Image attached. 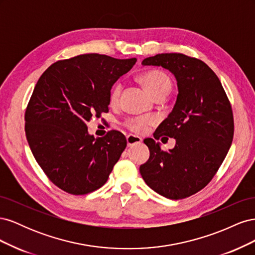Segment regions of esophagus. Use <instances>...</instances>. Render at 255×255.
Returning <instances> with one entry per match:
<instances>
[{
  "label": "esophagus",
  "instance_id": "34e87169",
  "mask_svg": "<svg viewBox=\"0 0 255 255\" xmlns=\"http://www.w3.org/2000/svg\"><path fill=\"white\" fill-rule=\"evenodd\" d=\"M141 138L138 137V136H135L133 134H129L127 136V141H128V145L130 146V145H134V144H137L141 142Z\"/></svg>",
  "mask_w": 255,
  "mask_h": 255
}]
</instances>
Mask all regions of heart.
<instances>
[{
    "mask_svg": "<svg viewBox=\"0 0 255 255\" xmlns=\"http://www.w3.org/2000/svg\"><path fill=\"white\" fill-rule=\"evenodd\" d=\"M141 84L149 94L155 98L159 95H168L171 90V81L168 76L158 70H149L142 73L139 78ZM122 90L121 84H116L111 91L110 100L111 103H117ZM153 123V119L150 117H141L136 119H128L126 126L135 133H143L149 126Z\"/></svg>",
    "mask_w": 255,
    "mask_h": 255,
    "instance_id": "heart-1",
    "label": "heart"
}]
</instances>
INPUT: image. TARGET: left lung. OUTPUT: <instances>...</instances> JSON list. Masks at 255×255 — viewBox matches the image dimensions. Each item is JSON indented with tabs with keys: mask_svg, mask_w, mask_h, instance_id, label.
I'll use <instances>...</instances> for the list:
<instances>
[{
	"mask_svg": "<svg viewBox=\"0 0 255 255\" xmlns=\"http://www.w3.org/2000/svg\"><path fill=\"white\" fill-rule=\"evenodd\" d=\"M142 65L172 72L179 95L172 112L154 133L155 139L175 138V146L164 151L158 142L145 138L150 157L140 166V174L160 196L187 198L212 181L227 156L234 136L232 106L218 76L202 60L164 53L143 59Z\"/></svg>",
	"mask_w": 255,
	"mask_h": 255,
	"instance_id": "left-lung-1",
	"label": "left lung"
}]
</instances>
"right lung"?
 Masks as SVG:
<instances>
[{
	"instance_id": "obj_1",
	"label": "right lung",
	"mask_w": 255,
	"mask_h": 255,
	"mask_svg": "<svg viewBox=\"0 0 255 255\" xmlns=\"http://www.w3.org/2000/svg\"><path fill=\"white\" fill-rule=\"evenodd\" d=\"M136 60L83 54L56 61L38 80L24 116L26 139L45 175L68 194L102 187L125 151L122 133L95 138L86 122L109 112L113 85Z\"/></svg>"
}]
</instances>
